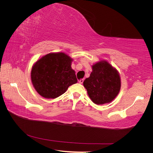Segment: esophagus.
Segmentation results:
<instances>
[{"label": "esophagus", "mask_w": 153, "mask_h": 153, "mask_svg": "<svg viewBox=\"0 0 153 153\" xmlns=\"http://www.w3.org/2000/svg\"><path fill=\"white\" fill-rule=\"evenodd\" d=\"M78 82H79V84H82L83 82H84V79H80V80H78Z\"/></svg>", "instance_id": "esophagus-1"}]
</instances>
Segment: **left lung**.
Returning a JSON list of instances; mask_svg holds the SVG:
<instances>
[{
  "mask_svg": "<svg viewBox=\"0 0 153 153\" xmlns=\"http://www.w3.org/2000/svg\"><path fill=\"white\" fill-rule=\"evenodd\" d=\"M92 69L90 76L84 81L89 98L97 105L112 102L121 89L119 72L106 61L95 63Z\"/></svg>",
  "mask_w": 153,
  "mask_h": 153,
  "instance_id": "1",
  "label": "left lung"
}]
</instances>
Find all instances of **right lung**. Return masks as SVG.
I'll use <instances>...</instances> for the list:
<instances>
[{"mask_svg": "<svg viewBox=\"0 0 153 153\" xmlns=\"http://www.w3.org/2000/svg\"><path fill=\"white\" fill-rule=\"evenodd\" d=\"M73 59L63 52L50 53L37 61L31 69V82L43 98L54 99L77 83L71 68Z\"/></svg>", "mask_w": 153, "mask_h": 153, "instance_id": "obj_1", "label": "right lung"}]
</instances>
